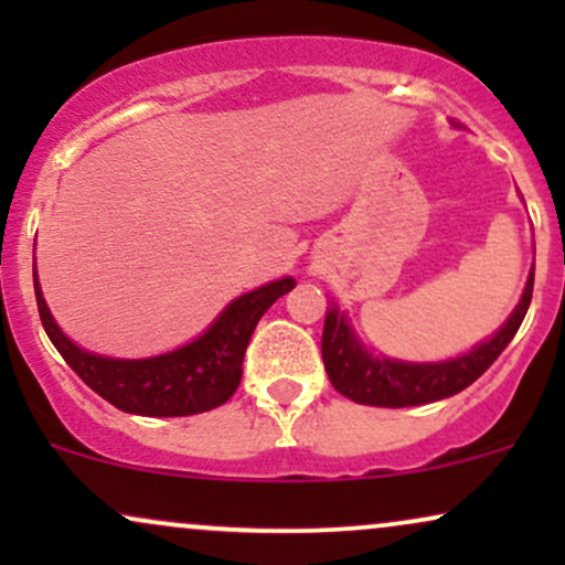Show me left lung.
<instances>
[{
    "instance_id": "8db88e82",
    "label": "left lung",
    "mask_w": 565,
    "mask_h": 565,
    "mask_svg": "<svg viewBox=\"0 0 565 565\" xmlns=\"http://www.w3.org/2000/svg\"><path fill=\"white\" fill-rule=\"evenodd\" d=\"M531 291H534V274L529 276L521 302L512 310L508 323L489 342L446 364H401V361L372 359L350 332L345 316L337 313V308L329 310L321 334V355L329 382L337 393L364 406L401 408L449 398L472 385L510 345L518 327L526 319Z\"/></svg>"
}]
</instances>
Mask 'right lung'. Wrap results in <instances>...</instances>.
<instances>
[{
	"label": "right lung",
	"instance_id": "add662e5",
	"mask_svg": "<svg viewBox=\"0 0 565 565\" xmlns=\"http://www.w3.org/2000/svg\"><path fill=\"white\" fill-rule=\"evenodd\" d=\"M289 289H295V278L238 297L191 345L153 359L119 361L76 348L57 329L34 278L39 319L57 353L100 398L142 417H188L225 404L242 382L244 353L257 321Z\"/></svg>",
	"mask_w": 565,
	"mask_h": 565
}]
</instances>
